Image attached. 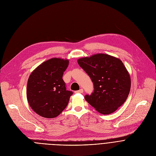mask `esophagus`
Returning <instances> with one entry per match:
<instances>
[{
    "label": "esophagus",
    "mask_w": 156,
    "mask_h": 156,
    "mask_svg": "<svg viewBox=\"0 0 156 156\" xmlns=\"http://www.w3.org/2000/svg\"><path fill=\"white\" fill-rule=\"evenodd\" d=\"M75 93H83V90L81 88V89H80V90L75 91Z\"/></svg>",
    "instance_id": "obj_1"
}]
</instances>
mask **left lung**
I'll return each mask as SVG.
<instances>
[{"mask_svg": "<svg viewBox=\"0 0 156 156\" xmlns=\"http://www.w3.org/2000/svg\"><path fill=\"white\" fill-rule=\"evenodd\" d=\"M91 79L94 91L86 101L102 114H112L126 100L131 87L130 76L123 62L109 55L98 54L78 60Z\"/></svg>", "mask_w": 156, "mask_h": 156, "instance_id": "1", "label": "left lung"}]
</instances>
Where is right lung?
<instances>
[{
    "mask_svg": "<svg viewBox=\"0 0 156 156\" xmlns=\"http://www.w3.org/2000/svg\"><path fill=\"white\" fill-rule=\"evenodd\" d=\"M69 60L53 58L43 62L31 73L27 84L28 103L34 112L44 118L57 117L68 105L71 91L62 79Z\"/></svg>",
    "mask_w": 156,
    "mask_h": 156,
    "instance_id": "obj_1",
    "label": "right lung"
}]
</instances>
